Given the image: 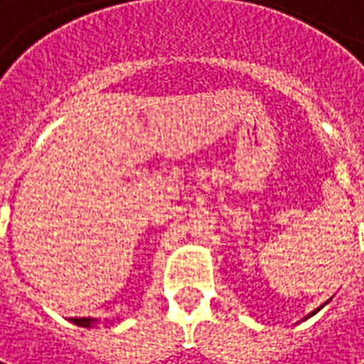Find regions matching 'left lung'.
Masks as SVG:
<instances>
[{
    "label": "left lung",
    "instance_id": "left-lung-1",
    "mask_svg": "<svg viewBox=\"0 0 364 364\" xmlns=\"http://www.w3.org/2000/svg\"><path fill=\"white\" fill-rule=\"evenodd\" d=\"M321 307H323V305H321ZM321 307H319V309H321ZM319 309H317V311H319ZM317 311H313L311 315H315V313H317ZM311 315H309V317H311Z\"/></svg>",
    "mask_w": 364,
    "mask_h": 364
}]
</instances>
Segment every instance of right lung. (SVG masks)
Wrapping results in <instances>:
<instances>
[{
  "label": "right lung",
  "mask_w": 364,
  "mask_h": 364,
  "mask_svg": "<svg viewBox=\"0 0 364 364\" xmlns=\"http://www.w3.org/2000/svg\"><path fill=\"white\" fill-rule=\"evenodd\" d=\"M71 323L79 325V327H91L92 323H95V319H92V317H79V319H71Z\"/></svg>",
  "instance_id": "obj_1"
}]
</instances>
